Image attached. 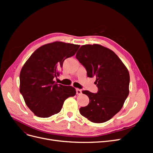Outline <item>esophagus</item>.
<instances>
[{"label":"esophagus","instance_id":"34e87169","mask_svg":"<svg viewBox=\"0 0 153 153\" xmlns=\"http://www.w3.org/2000/svg\"><path fill=\"white\" fill-rule=\"evenodd\" d=\"M76 94L80 95L82 94V90L79 89H76Z\"/></svg>","mask_w":153,"mask_h":153}]
</instances>
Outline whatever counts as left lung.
I'll list each match as a JSON object with an SVG mask.
<instances>
[{"label":"left lung","instance_id":"left-lung-1","mask_svg":"<svg viewBox=\"0 0 153 153\" xmlns=\"http://www.w3.org/2000/svg\"><path fill=\"white\" fill-rule=\"evenodd\" d=\"M76 58L87 71L88 77H96L98 92L83 91L89 98L80 113L92 123L110 120L123 107L129 94V74L126 67L113 51L100 45H83Z\"/></svg>","mask_w":153,"mask_h":153}]
</instances>
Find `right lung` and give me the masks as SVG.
I'll list each match as a JSON object with an SVG mask.
<instances>
[{"instance_id": "right-lung-1", "label": "right lung", "mask_w": 153, "mask_h": 153, "mask_svg": "<svg viewBox=\"0 0 153 153\" xmlns=\"http://www.w3.org/2000/svg\"><path fill=\"white\" fill-rule=\"evenodd\" d=\"M80 45L56 41L37 49L22 67L20 92L36 116L48 117L59 113L68 98L76 94L71 86L53 80L64 61L73 56Z\"/></svg>"}]
</instances>
